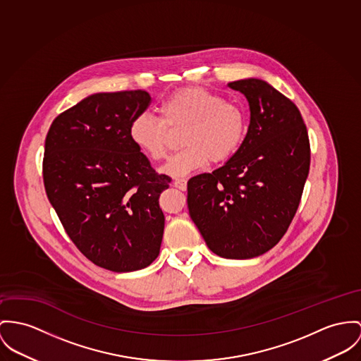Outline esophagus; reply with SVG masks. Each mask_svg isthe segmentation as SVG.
Returning a JSON list of instances; mask_svg holds the SVG:
<instances>
[{"instance_id":"1","label":"esophagus","mask_w":361,"mask_h":361,"mask_svg":"<svg viewBox=\"0 0 361 361\" xmlns=\"http://www.w3.org/2000/svg\"><path fill=\"white\" fill-rule=\"evenodd\" d=\"M173 185L181 191H185L187 190V180L185 178H176L173 181Z\"/></svg>"}]
</instances>
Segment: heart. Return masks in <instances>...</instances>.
<instances>
[{"instance_id":"1","label":"heart","mask_w":361,"mask_h":361,"mask_svg":"<svg viewBox=\"0 0 361 361\" xmlns=\"http://www.w3.org/2000/svg\"><path fill=\"white\" fill-rule=\"evenodd\" d=\"M159 115L137 114L129 126L135 145L154 161L166 158L170 130L181 129L184 148L176 152L164 171L181 177L206 166L221 164L240 148L247 132V114L235 102L202 86H188L170 93L159 104Z\"/></svg>"}]
</instances>
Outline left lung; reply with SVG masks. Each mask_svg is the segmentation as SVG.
<instances>
[{
    "label": "left lung",
    "mask_w": 361,
    "mask_h": 361,
    "mask_svg": "<svg viewBox=\"0 0 361 361\" xmlns=\"http://www.w3.org/2000/svg\"><path fill=\"white\" fill-rule=\"evenodd\" d=\"M249 102L247 135L236 154L188 181L190 216L214 254L258 257L276 246L301 202L310 145L297 106L269 83H228Z\"/></svg>",
    "instance_id": "1"
}]
</instances>
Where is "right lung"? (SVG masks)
Wrapping results in <instances>:
<instances>
[{"label":"right lung","instance_id":"add662e5","mask_svg":"<svg viewBox=\"0 0 361 361\" xmlns=\"http://www.w3.org/2000/svg\"><path fill=\"white\" fill-rule=\"evenodd\" d=\"M145 90L90 94L57 115L45 140L44 185L67 235L94 265L112 272L148 267L158 255L165 216L158 174L129 136L147 110Z\"/></svg>","mask_w":361,"mask_h":361}]
</instances>
